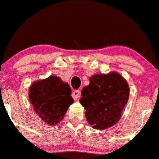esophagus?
Wrapping results in <instances>:
<instances>
[{"mask_svg":"<svg viewBox=\"0 0 159 159\" xmlns=\"http://www.w3.org/2000/svg\"><path fill=\"white\" fill-rule=\"evenodd\" d=\"M80 95V91L79 90H75V91H73L72 97L74 100H76V99L79 98Z\"/></svg>","mask_w":159,"mask_h":159,"instance_id":"esophagus-1","label":"esophagus"}]
</instances>
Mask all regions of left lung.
I'll return each mask as SVG.
<instances>
[{"label": "left lung", "mask_w": 159, "mask_h": 159, "mask_svg": "<svg viewBox=\"0 0 159 159\" xmlns=\"http://www.w3.org/2000/svg\"><path fill=\"white\" fill-rule=\"evenodd\" d=\"M82 90L80 102L85 109V117L92 128L103 130L120 119L127 103L129 87L116 72L95 74Z\"/></svg>", "instance_id": "obj_1"}]
</instances>
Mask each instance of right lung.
<instances>
[{"label":"right lung","instance_id":"1","mask_svg":"<svg viewBox=\"0 0 159 159\" xmlns=\"http://www.w3.org/2000/svg\"><path fill=\"white\" fill-rule=\"evenodd\" d=\"M70 94L68 84L56 76L35 82L29 89L30 101L35 111L50 126L64 118L69 106L74 102Z\"/></svg>","mask_w":159,"mask_h":159}]
</instances>
